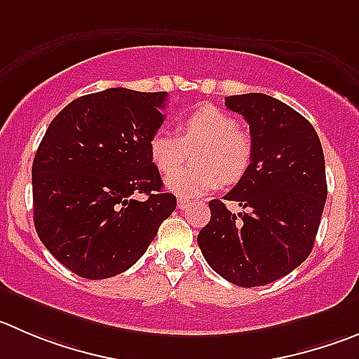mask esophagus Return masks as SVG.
Masks as SVG:
<instances>
[{
	"instance_id": "1",
	"label": "esophagus",
	"mask_w": 359,
	"mask_h": 359,
	"mask_svg": "<svg viewBox=\"0 0 359 359\" xmlns=\"http://www.w3.org/2000/svg\"><path fill=\"white\" fill-rule=\"evenodd\" d=\"M189 200H186V198H179V202H177V205H179V209H187V207H189Z\"/></svg>"
}]
</instances>
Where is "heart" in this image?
Masks as SVG:
<instances>
[{"label":"heart","mask_w":359,"mask_h":359,"mask_svg":"<svg viewBox=\"0 0 359 359\" xmlns=\"http://www.w3.org/2000/svg\"><path fill=\"white\" fill-rule=\"evenodd\" d=\"M186 146L197 147L196 164L166 177V187L182 198L205 195L219 182H239L253 157L250 136L237 129V120L210 104L184 116L180 138L164 129L154 133L149 142L150 161L159 172L168 173L182 162Z\"/></svg>","instance_id":"heart-1"}]
</instances>
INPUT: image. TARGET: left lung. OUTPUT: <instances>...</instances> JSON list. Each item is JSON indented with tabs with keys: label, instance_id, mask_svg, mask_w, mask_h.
I'll return each instance as SVG.
<instances>
[{
	"label": "left lung",
	"instance_id": "left-lung-1",
	"mask_svg": "<svg viewBox=\"0 0 359 359\" xmlns=\"http://www.w3.org/2000/svg\"><path fill=\"white\" fill-rule=\"evenodd\" d=\"M225 104L250 123V168L223 196L244 212L210 200L198 246L230 283L267 285L303 264L316 243L327 196L323 145L313 126L274 97L244 93Z\"/></svg>",
	"mask_w": 359,
	"mask_h": 359
}]
</instances>
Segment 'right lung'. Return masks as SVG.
<instances>
[{"label":"right lung","instance_id":"1","mask_svg":"<svg viewBox=\"0 0 359 359\" xmlns=\"http://www.w3.org/2000/svg\"><path fill=\"white\" fill-rule=\"evenodd\" d=\"M168 92L108 88L72 100L33 159V221L67 269L104 280L138 262L177 198L149 154ZM143 192L145 201H136Z\"/></svg>","mask_w":359,"mask_h":359}]
</instances>
